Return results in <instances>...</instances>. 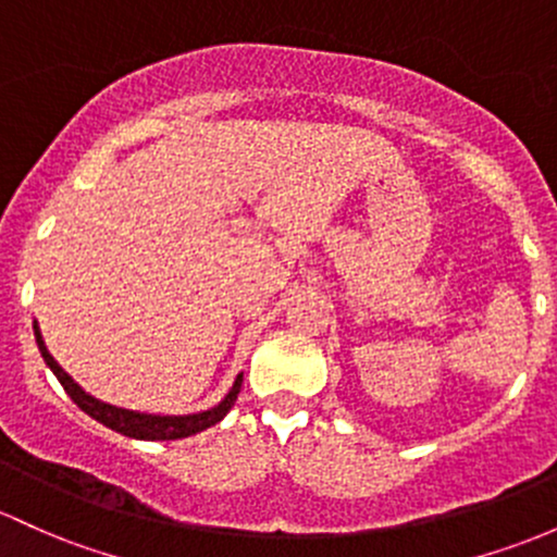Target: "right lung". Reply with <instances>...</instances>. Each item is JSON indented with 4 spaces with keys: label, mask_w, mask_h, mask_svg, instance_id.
Instances as JSON below:
<instances>
[{
    "label": "right lung",
    "mask_w": 557,
    "mask_h": 557,
    "mask_svg": "<svg viewBox=\"0 0 557 557\" xmlns=\"http://www.w3.org/2000/svg\"><path fill=\"white\" fill-rule=\"evenodd\" d=\"M34 337H37L41 358H45L47 367L52 369V374L58 376V382H61L63 391L69 393L71 400H74V404L79 406L85 414L92 417V420H98L100 424H106V428L116 430V433L127 435V438H137V441H177V438H188V435H196V433H201V430L212 428V424H218L233 409V404H236L238 391H242V382H244V374H238L236 382H233V387L228 391V396L220 400L218 406H212V409L199 411V414H181V417L143 414V411H129V409H119V406L103 404V400L92 398L89 393L82 391V387L63 372L61 363L50 356L45 339H41L37 321H34Z\"/></svg>",
    "instance_id": "1"
}]
</instances>
